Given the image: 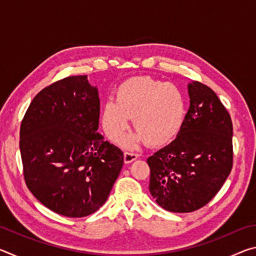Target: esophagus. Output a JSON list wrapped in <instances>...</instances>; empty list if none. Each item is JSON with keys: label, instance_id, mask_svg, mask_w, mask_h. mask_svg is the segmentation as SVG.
I'll list each match as a JSON object with an SVG mask.
<instances>
[{"label": "esophagus", "instance_id": "1", "mask_svg": "<svg viewBox=\"0 0 256 256\" xmlns=\"http://www.w3.org/2000/svg\"><path fill=\"white\" fill-rule=\"evenodd\" d=\"M138 157V154H134V152H130V151H125L124 152V162L125 164H130L136 160Z\"/></svg>", "mask_w": 256, "mask_h": 256}]
</instances>
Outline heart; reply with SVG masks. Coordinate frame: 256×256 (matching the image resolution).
<instances>
[{
    "label": "heart",
    "mask_w": 256,
    "mask_h": 256,
    "mask_svg": "<svg viewBox=\"0 0 256 256\" xmlns=\"http://www.w3.org/2000/svg\"><path fill=\"white\" fill-rule=\"evenodd\" d=\"M130 118L136 134L128 144L144 141L151 146L170 144L178 136L186 118V100L178 86L150 76H136L123 82L116 92V102H105L102 123L107 136L120 141Z\"/></svg>",
    "instance_id": "1"
}]
</instances>
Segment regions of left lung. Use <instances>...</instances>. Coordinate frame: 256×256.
<instances>
[{
    "label": "left lung",
    "instance_id": "1",
    "mask_svg": "<svg viewBox=\"0 0 256 256\" xmlns=\"http://www.w3.org/2000/svg\"><path fill=\"white\" fill-rule=\"evenodd\" d=\"M190 108L178 136L148 158L149 190L170 212L186 214L208 204L232 168V122L209 86L188 84Z\"/></svg>",
    "mask_w": 256,
    "mask_h": 256
}]
</instances>
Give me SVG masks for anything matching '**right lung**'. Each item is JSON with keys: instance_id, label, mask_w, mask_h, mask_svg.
<instances>
[{"instance_id": "add662e5", "label": "right lung", "mask_w": 256, "mask_h": 256, "mask_svg": "<svg viewBox=\"0 0 256 256\" xmlns=\"http://www.w3.org/2000/svg\"><path fill=\"white\" fill-rule=\"evenodd\" d=\"M100 102L86 76L47 86L20 126L24 177L34 198L56 214L81 218L110 196L124 154L97 133Z\"/></svg>"}]
</instances>
